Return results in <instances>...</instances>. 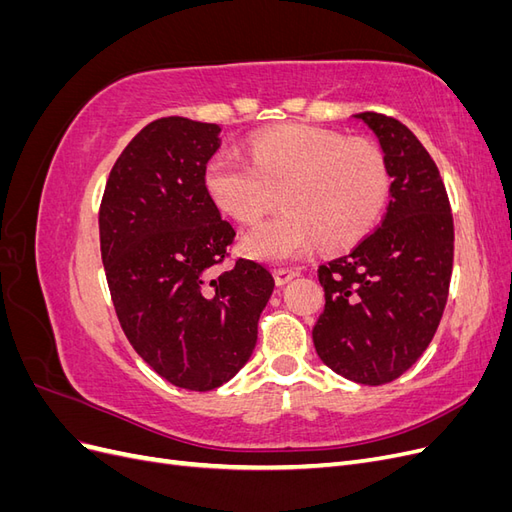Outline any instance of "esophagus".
Masks as SVG:
<instances>
[{"mask_svg":"<svg viewBox=\"0 0 512 512\" xmlns=\"http://www.w3.org/2000/svg\"><path fill=\"white\" fill-rule=\"evenodd\" d=\"M273 275H275V284H277V286H284V284H288L290 280H294V277L299 275V271H297V269H284V267H280V269L273 271Z\"/></svg>","mask_w":512,"mask_h":512,"instance_id":"34e87169","label":"esophagus"}]
</instances>
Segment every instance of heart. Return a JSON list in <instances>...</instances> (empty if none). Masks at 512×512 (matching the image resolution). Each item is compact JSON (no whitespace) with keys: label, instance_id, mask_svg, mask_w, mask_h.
I'll return each instance as SVG.
<instances>
[{"label":"heart","instance_id":"obj_1","mask_svg":"<svg viewBox=\"0 0 512 512\" xmlns=\"http://www.w3.org/2000/svg\"><path fill=\"white\" fill-rule=\"evenodd\" d=\"M203 185L211 203L239 224H254L280 192L286 207L243 239L245 252L269 262L305 256L316 241L327 250L361 241L374 228L391 192L384 153L363 138L314 126L262 132L247 160L215 153Z\"/></svg>","mask_w":512,"mask_h":512}]
</instances>
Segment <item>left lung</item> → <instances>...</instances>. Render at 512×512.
<instances>
[{"instance_id":"left-lung-1","label":"left lung","mask_w":512,"mask_h":512,"mask_svg":"<svg viewBox=\"0 0 512 512\" xmlns=\"http://www.w3.org/2000/svg\"><path fill=\"white\" fill-rule=\"evenodd\" d=\"M391 173L382 224L346 256L318 267L324 312L312 331L335 374L378 386L408 371L438 331L453 275L455 228L436 162L404 123L359 113Z\"/></svg>"}]
</instances>
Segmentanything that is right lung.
<instances>
[{
  "instance_id": "right-lung-1",
  "label": "right lung",
  "mask_w": 512,
  "mask_h": 512,
  "mask_svg": "<svg viewBox=\"0 0 512 512\" xmlns=\"http://www.w3.org/2000/svg\"><path fill=\"white\" fill-rule=\"evenodd\" d=\"M220 128L151 121L121 151L100 203V252L128 342L170 384L213 391L252 356L273 275L254 260L224 267L235 228L203 185Z\"/></svg>"
}]
</instances>
